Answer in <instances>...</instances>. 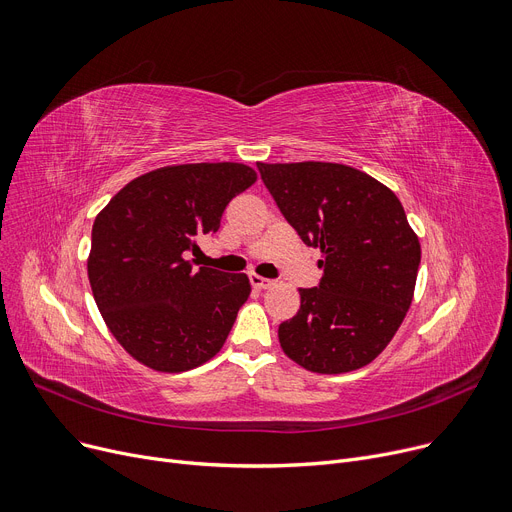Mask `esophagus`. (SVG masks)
I'll use <instances>...</instances> for the list:
<instances>
[{"label":"esophagus","instance_id":"esophagus-1","mask_svg":"<svg viewBox=\"0 0 512 512\" xmlns=\"http://www.w3.org/2000/svg\"><path fill=\"white\" fill-rule=\"evenodd\" d=\"M251 284L255 288H259V291H265V288H272L274 286V280H268V278H263V276L251 274Z\"/></svg>","mask_w":512,"mask_h":512}]
</instances>
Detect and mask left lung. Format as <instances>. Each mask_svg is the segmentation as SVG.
<instances>
[{
	"label": "left lung",
	"instance_id": "obj_1",
	"mask_svg": "<svg viewBox=\"0 0 512 512\" xmlns=\"http://www.w3.org/2000/svg\"><path fill=\"white\" fill-rule=\"evenodd\" d=\"M261 180L307 247L322 251L316 288H299L297 316L278 326L282 351L318 374L370 364L402 326L420 242L399 198L341 163H257Z\"/></svg>",
	"mask_w": 512,
	"mask_h": 512
}]
</instances>
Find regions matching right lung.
I'll return each instance as SVG.
<instances>
[{"mask_svg": "<svg viewBox=\"0 0 512 512\" xmlns=\"http://www.w3.org/2000/svg\"><path fill=\"white\" fill-rule=\"evenodd\" d=\"M255 182L242 163L169 165L131 180L98 213L87 276L108 330L133 360L186 372L224 347L251 282L194 270L186 253L219 230L228 203Z\"/></svg>", "mask_w": 512, "mask_h": 512, "instance_id": "add662e5", "label": "right lung"}]
</instances>
